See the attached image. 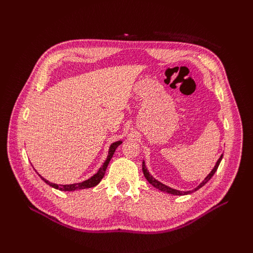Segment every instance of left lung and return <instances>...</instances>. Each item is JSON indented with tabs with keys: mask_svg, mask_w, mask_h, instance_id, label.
Instances as JSON below:
<instances>
[{
	"mask_svg": "<svg viewBox=\"0 0 253 253\" xmlns=\"http://www.w3.org/2000/svg\"><path fill=\"white\" fill-rule=\"evenodd\" d=\"M221 159H223V155H220V157L218 158V160L216 162L215 166H214V168L212 169V171L209 173V175L207 176V177H206L195 189L191 190V191H179V190H175V189H173V188H170V187H168V186L164 185V183H162L160 181H158L157 179H155V178L153 177V176L150 174V172H149L148 169H147V167H145L144 162H142V171H143L144 177L147 178V180L151 183V185H152L153 187H155L156 189H158V190H160V191H163V192L169 193V194H173V195H187V194H190V193L194 192V191H197L198 189H201L203 186H205L206 183L211 179V177L214 175V173L216 172V170H217V168H218V166H219V164H220V160H221Z\"/></svg>",
	"mask_w": 253,
	"mask_h": 253,
	"instance_id": "obj_1",
	"label": "left lung"
}]
</instances>
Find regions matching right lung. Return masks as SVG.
<instances>
[{
	"instance_id": "add662e5",
	"label": "right lung",
	"mask_w": 253,
	"mask_h": 253,
	"mask_svg": "<svg viewBox=\"0 0 253 253\" xmlns=\"http://www.w3.org/2000/svg\"><path fill=\"white\" fill-rule=\"evenodd\" d=\"M122 143L121 140L119 141H116L111 144L110 147V150H109V155H108V158H106V160L104 162V164L102 165V167L100 168V169L98 170V172L96 174H94L93 176H91L90 178L84 180V181H81V182H76V183H72V185H57V183H53V182H50L48 181L47 179L43 178L42 176L39 174L40 177L44 180V182H46L47 185H49L50 187L55 188V189H58V190H61V191H76V190H81V189H88V188H93L95 186H97L99 182L101 181V179L103 178V176L105 174V170L106 168H108L109 164H110V160L112 159L113 155L115 151H116V149L118 148V145H120Z\"/></svg>"
}]
</instances>
